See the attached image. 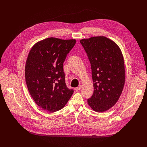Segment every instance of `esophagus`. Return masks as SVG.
I'll use <instances>...</instances> for the list:
<instances>
[{"instance_id":"obj_1","label":"esophagus","mask_w":147,"mask_h":147,"mask_svg":"<svg viewBox=\"0 0 147 147\" xmlns=\"http://www.w3.org/2000/svg\"><path fill=\"white\" fill-rule=\"evenodd\" d=\"M82 89V86L81 85H80V86H79L78 88H76V90H80Z\"/></svg>"}]
</instances>
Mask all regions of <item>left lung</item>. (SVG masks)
<instances>
[{
	"instance_id": "obj_1",
	"label": "left lung",
	"mask_w": 147,
	"mask_h": 147,
	"mask_svg": "<svg viewBox=\"0 0 147 147\" xmlns=\"http://www.w3.org/2000/svg\"><path fill=\"white\" fill-rule=\"evenodd\" d=\"M92 69L94 94L88 99L96 112H104L119 100L124 87L125 68L122 53L117 45L104 36L82 39Z\"/></svg>"
}]
</instances>
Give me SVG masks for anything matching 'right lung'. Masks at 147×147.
Here are the masks:
<instances>
[{"mask_svg":"<svg viewBox=\"0 0 147 147\" xmlns=\"http://www.w3.org/2000/svg\"><path fill=\"white\" fill-rule=\"evenodd\" d=\"M76 43L74 39L49 37L36 43L28 53L26 84L36 104L44 110H60L73 94L66 85L63 63Z\"/></svg>","mask_w":147,"mask_h":147,"instance_id":"right-lung-1","label":"right lung"}]
</instances>
